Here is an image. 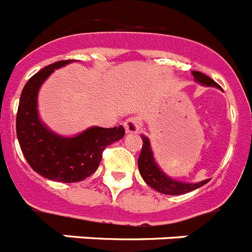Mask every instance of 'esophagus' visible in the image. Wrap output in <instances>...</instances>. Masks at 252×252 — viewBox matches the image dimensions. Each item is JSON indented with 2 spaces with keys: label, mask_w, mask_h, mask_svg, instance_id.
Instances as JSON below:
<instances>
[{
  "label": "esophagus",
  "mask_w": 252,
  "mask_h": 252,
  "mask_svg": "<svg viewBox=\"0 0 252 252\" xmlns=\"http://www.w3.org/2000/svg\"><path fill=\"white\" fill-rule=\"evenodd\" d=\"M124 126L127 134H136L140 131V120L137 117H130L124 122Z\"/></svg>",
  "instance_id": "1"
}]
</instances>
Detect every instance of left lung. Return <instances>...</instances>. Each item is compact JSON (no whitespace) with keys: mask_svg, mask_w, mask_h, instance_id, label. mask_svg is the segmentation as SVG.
I'll list each match as a JSON object with an SVG mask.
<instances>
[{"mask_svg":"<svg viewBox=\"0 0 252 252\" xmlns=\"http://www.w3.org/2000/svg\"><path fill=\"white\" fill-rule=\"evenodd\" d=\"M191 74H192V76L195 77V80L197 83L206 85V87L219 88L216 81L210 79L209 76H206L203 72L192 71ZM141 139H143V148H141L140 157L137 159V165H139L141 177H143L144 181L149 185L150 188H153L160 193H165V195H182V193L196 190V189L201 188V186L209 182V180H204V181L197 182V184H186V182L176 181L173 178L164 175V172L159 168L158 164L154 160L149 139L145 135H141Z\"/></svg>","mask_w":252,"mask_h":252,"instance_id":"8db88e82","label":"left lung"}]
</instances>
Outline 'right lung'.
Segmentation results:
<instances>
[{
	"label": "right lung",
	"instance_id": "1",
	"mask_svg": "<svg viewBox=\"0 0 252 252\" xmlns=\"http://www.w3.org/2000/svg\"><path fill=\"white\" fill-rule=\"evenodd\" d=\"M72 60L48 64L25 84L16 115V135L27 162L36 173L57 182H79L98 169L105 148L122 139V125L112 128H87L74 137L55 134L39 120L38 92L56 68Z\"/></svg>",
	"mask_w": 252,
	"mask_h": 252
}]
</instances>
